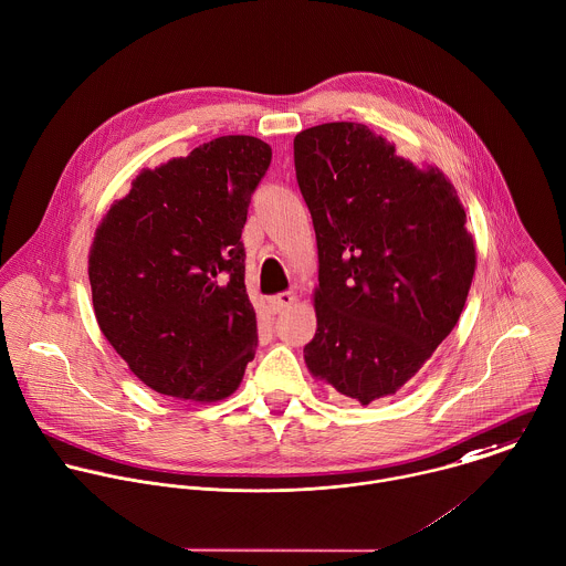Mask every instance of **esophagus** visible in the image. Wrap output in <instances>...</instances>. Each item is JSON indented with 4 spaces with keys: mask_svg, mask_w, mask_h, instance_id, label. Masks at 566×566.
I'll return each instance as SVG.
<instances>
[{
    "mask_svg": "<svg viewBox=\"0 0 566 566\" xmlns=\"http://www.w3.org/2000/svg\"><path fill=\"white\" fill-rule=\"evenodd\" d=\"M293 302H295V293H293V291H284V293L273 295V297L269 300V306H271L273 313H282V311H286Z\"/></svg>",
    "mask_w": 566,
    "mask_h": 566,
    "instance_id": "esophagus-1",
    "label": "esophagus"
}]
</instances>
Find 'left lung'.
<instances>
[{"label": "left lung", "mask_w": 566, "mask_h": 566, "mask_svg": "<svg viewBox=\"0 0 566 566\" xmlns=\"http://www.w3.org/2000/svg\"><path fill=\"white\" fill-rule=\"evenodd\" d=\"M319 253L308 370L368 406L392 397L457 326L476 269L454 185L417 169L361 123L293 140Z\"/></svg>", "instance_id": "left-lung-1"}]
</instances>
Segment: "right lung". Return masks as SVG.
Here are the masks:
<instances>
[{"instance_id":"add662e5","label":"right lung","mask_w":566,"mask_h":566,"mask_svg":"<svg viewBox=\"0 0 566 566\" xmlns=\"http://www.w3.org/2000/svg\"><path fill=\"white\" fill-rule=\"evenodd\" d=\"M271 165L253 136H220L143 169L90 249L96 322L151 390L220 401L255 357L242 229Z\"/></svg>"}]
</instances>
